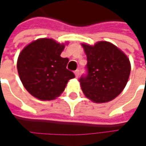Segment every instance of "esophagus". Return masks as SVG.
Returning <instances> with one entry per match:
<instances>
[{"label": "esophagus", "mask_w": 146, "mask_h": 146, "mask_svg": "<svg viewBox=\"0 0 146 146\" xmlns=\"http://www.w3.org/2000/svg\"><path fill=\"white\" fill-rule=\"evenodd\" d=\"M74 74H75V77L78 78V77L79 76V70H76V71L74 72Z\"/></svg>", "instance_id": "obj_1"}]
</instances>
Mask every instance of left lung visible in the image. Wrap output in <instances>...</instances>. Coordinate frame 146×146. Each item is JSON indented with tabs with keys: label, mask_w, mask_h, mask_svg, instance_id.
Masks as SVG:
<instances>
[{
	"label": "left lung",
	"mask_w": 146,
	"mask_h": 146,
	"mask_svg": "<svg viewBox=\"0 0 146 146\" xmlns=\"http://www.w3.org/2000/svg\"><path fill=\"white\" fill-rule=\"evenodd\" d=\"M82 46L87 56V74L79 78L83 93L96 103L113 100L129 80L131 66L128 56L107 41Z\"/></svg>",
	"instance_id": "left-lung-1"
}]
</instances>
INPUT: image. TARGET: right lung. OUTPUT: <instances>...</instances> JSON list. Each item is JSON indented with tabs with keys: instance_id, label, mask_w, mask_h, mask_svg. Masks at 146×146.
Wrapping results in <instances>:
<instances>
[{
	"instance_id": "obj_1",
	"label": "right lung",
	"mask_w": 146,
	"mask_h": 146,
	"mask_svg": "<svg viewBox=\"0 0 146 146\" xmlns=\"http://www.w3.org/2000/svg\"><path fill=\"white\" fill-rule=\"evenodd\" d=\"M65 44L39 39L20 52L17 68L24 88L35 97L50 101L59 96L74 73L67 69L68 58L60 55Z\"/></svg>"
}]
</instances>
